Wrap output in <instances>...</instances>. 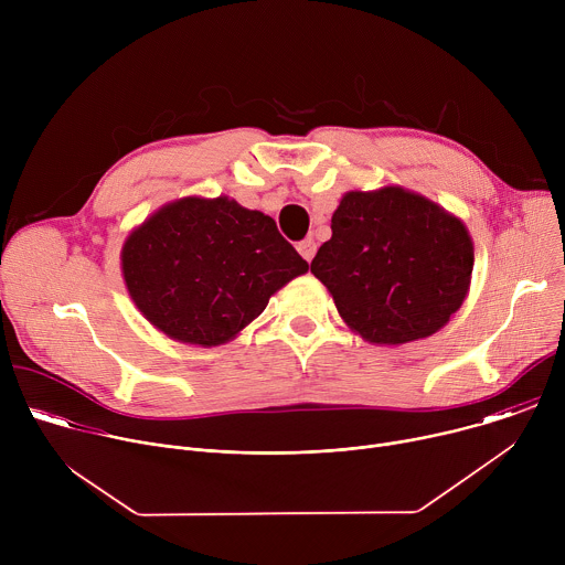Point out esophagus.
<instances>
[{
	"label": "esophagus",
	"mask_w": 565,
	"mask_h": 565,
	"mask_svg": "<svg viewBox=\"0 0 565 565\" xmlns=\"http://www.w3.org/2000/svg\"><path fill=\"white\" fill-rule=\"evenodd\" d=\"M297 250H299V255L306 259V262H312V257H315V253H317V244L312 238H303V241H299L297 244Z\"/></svg>",
	"instance_id": "34e87169"
}]
</instances>
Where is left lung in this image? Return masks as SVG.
Segmentation results:
<instances>
[{"label":"left lung","mask_w":565,"mask_h":565,"mask_svg":"<svg viewBox=\"0 0 565 565\" xmlns=\"http://www.w3.org/2000/svg\"><path fill=\"white\" fill-rule=\"evenodd\" d=\"M331 230L310 273L329 288L347 327L371 344L429 338L467 297L471 236L460 218L416 192H347Z\"/></svg>","instance_id":"8db88e82"}]
</instances>
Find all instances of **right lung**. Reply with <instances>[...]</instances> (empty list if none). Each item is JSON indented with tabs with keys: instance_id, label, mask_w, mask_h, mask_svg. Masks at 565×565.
<instances>
[{
	"instance_id": "add662e5",
	"label": "right lung",
	"mask_w": 565,
	"mask_h": 565,
	"mask_svg": "<svg viewBox=\"0 0 565 565\" xmlns=\"http://www.w3.org/2000/svg\"><path fill=\"white\" fill-rule=\"evenodd\" d=\"M120 262L145 319L199 347L234 340L308 270L270 216L227 196L163 205L127 236Z\"/></svg>"
}]
</instances>
